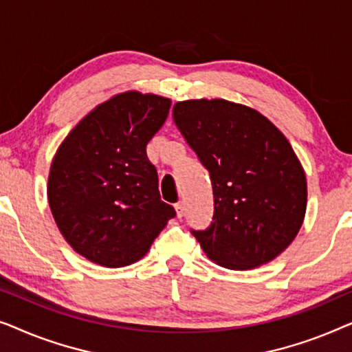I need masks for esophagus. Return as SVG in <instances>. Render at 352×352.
Instances as JSON below:
<instances>
[{
  "label": "esophagus",
  "instance_id": "1",
  "mask_svg": "<svg viewBox=\"0 0 352 352\" xmlns=\"http://www.w3.org/2000/svg\"><path fill=\"white\" fill-rule=\"evenodd\" d=\"M175 210H176L177 218H182V216H184V204H182V201H179V204L175 205Z\"/></svg>",
  "mask_w": 352,
  "mask_h": 352
}]
</instances>
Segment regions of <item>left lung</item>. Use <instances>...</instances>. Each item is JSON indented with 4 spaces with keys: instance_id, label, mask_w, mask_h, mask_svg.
Returning <instances> with one entry per match:
<instances>
[{
    "instance_id": "obj_1",
    "label": "left lung",
    "mask_w": 352,
    "mask_h": 352,
    "mask_svg": "<svg viewBox=\"0 0 352 352\" xmlns=\"http://www.w3.org/2000/svg\"><path fill=\"white\" fill-rule=\"evenodd\" d=\"M173 120L210 173L213 221L194 230L211 261L247 271L272 261L306 213V175L287 138L247 105L226 99L176 102Z\"/></svg>"
}]
</instances>
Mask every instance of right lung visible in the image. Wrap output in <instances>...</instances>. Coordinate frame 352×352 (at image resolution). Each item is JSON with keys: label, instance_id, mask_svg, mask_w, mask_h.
Instances as JSON below:
<instances>
[{"label": "right lung", "instance_id": "add662e5", "mask_svg": "<svg viewBox=\"0 0 352 352\" xmlns=\"http://www.w3.org/2000/svg\"><path fill=\"white\" fill-rule=\"evenodd\" d=\"M171 100L138 91L99 104L57 148L47 177L51 213L67 243L105 267L148 252L176 211L160 199L146 147Z\"/></svg>", "mask_w": 352, "mask_h": 352}]
</instances>
